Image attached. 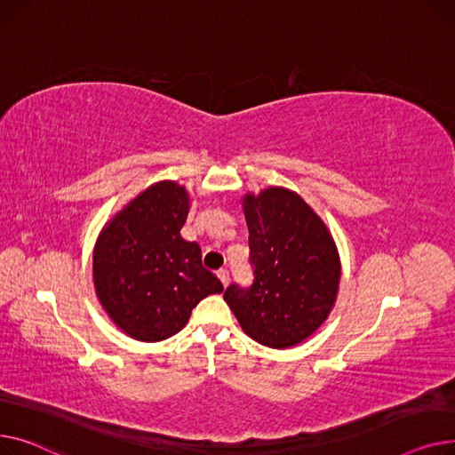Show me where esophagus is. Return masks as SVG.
I'll return each instance as SVG.
<instances>
[{
    "instance_id": "obj_1",
    "label": "esophagus",
    "mask_w": 455,
    "mask_h": 455,
    "mask_svg": "<svg viewBox=\"0 0 455 455\" xmlns=\"http://www.w3.org/2000/svg\"><path fill=\"white\" fill-rule=\"evenodd\" d=\"M217 275H219V279L222 281V284L228 286V283H229V272H228L226 268H220V270L217 272Z\"/></svg>"
}]
</instances>
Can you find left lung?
I'll return each instance as SVG.
<instances>
[{
	"label": "left lung",
	"mask_w": 455,
	"mask_h": 455,
	"mask_svg": "<svg viewBox=\"0 0 455 455\" xmlns=\"http://www.w3.org/2000/svg\"><path fill=\"white\" fill-rule=\"evenodd\" d=\"M253 283L229 284L224 299L255 341L286 349L315 332L334 307L339 257L323 220L281 187L246 195Z\"/></svg>",
	"instance_id": "8db88e82"
}]
</instances>
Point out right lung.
Instances as JSON below:
<instances>
[{"mask_svg": "<svg viewBox=\"0 0 455 455\" xmlns=\"http://www.w3.org/2000/svg\"><path fill=\"white\" fill-rule=\"evenodd\" d=\"M189 198L174 181H159L106 226L93 250V283L112 322L140 341L181 331L193 308L224 290L202 266V250L180 235Z\"/></svg>", "mask_w": 455, "mask_h": 455, "instance_id": "1", "label": "right lung"}]
</instances>
